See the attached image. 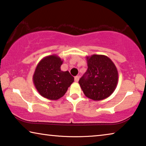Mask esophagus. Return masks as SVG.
Listing matches in <instances>:
<instances>
[{"mask_svg": "<svg viewBox=\"0 0 146 146\" xmlns=\"http://www.w3.org/2000/svg\"><path fill=\"white\" fill-rule=\"evenodd\" d=\"M79 78H80L79 76H76V77H75V81L76 82H77L78 81H79Z\"/></svg>", "mask_w": 146, "mask_h": 146, "instance_id": "1", "label": "esophagus"}]
</instances>
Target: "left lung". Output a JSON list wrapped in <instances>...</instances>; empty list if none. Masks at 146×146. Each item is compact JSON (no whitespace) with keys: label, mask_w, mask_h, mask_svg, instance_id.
<instances>
[{"label":"left lung","mask_w":146,"mask_h":146,"mask_svg":"<svg viewBox=\"0 0 146 146\" xmlns=\"http://www.w3.org/2000/svg\"><path fill=\"white\" fill-rule=\"evenodd\" d=\"M86 72L79 79L80 88L87 98L94 101L107 98L117 86L118 71L108 56L93 54L86 57Z\"/></svg>","instance_id":"obj_1"}]
</instances>
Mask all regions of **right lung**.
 Listing matches in <instances>:
<instances>
[{"label": "right lung", "instance_id": "1", "mask_svg": "<svg viewBox=\"0 0 146 146\" xmlns=\"http://www.w3.org/2000/svg\"><path fill=\"white\" fill-rule=\"evenodd\" d=\"M62 64L59 56L53 54L43 58L36 67L33 81L38 92L45 98L60 99L74 81V77L68 71L61 70Z\"/></svg>", "mask_w": 146, "mask_h": 146}]
</instances>
